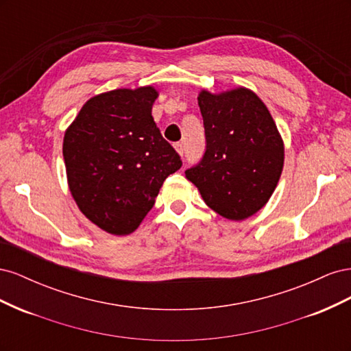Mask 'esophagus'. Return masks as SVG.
Here are the masks:
<instances>
[{"instance_id": "1", "label": "esophagus", "mask_w": 351, "mask_h": 351, "mask_svg": "<svg viewBox=\"0 0 351 351\" xmlns=\"http://www.w3.org/2000/svg\"><path fill=\"white\" fill-rule=\"evenodd\" d=\"M174 147H176V151L183 156V152H184V147H183V143L182 142H177V143H174Z\"/></svg>"}]
</instances>
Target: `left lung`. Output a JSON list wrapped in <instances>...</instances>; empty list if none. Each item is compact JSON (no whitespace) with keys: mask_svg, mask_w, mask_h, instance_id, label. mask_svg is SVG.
<instances>
[{"mask_svg":"<svg viewBox=\"0 0 351 351\" xmlns=\"http://www.w3.org/2000/svg\"><path fill=\"white\" fill-rule=\"evenodd\" d=\"M199 108L206 149L186 169L205 204L227 219L240 221L265 206L284 165V145L272 117L249 89L212 95L202 90Z\"/></svg>","mask_w":351,"mask_h":351,"instance_id":"8db88e82","label":"left lung"}]
</instances>
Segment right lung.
Returning <instances> with one entry per match:
<instances>
[{
    "label": "right lung",
    "mask_w": 351,
    "mask_h": 351,
    "mask_svg": "<svg viewBox=\"0 0 351 351\" xmlns=\"http://www.w3.org/2000/svg\"><path fill=\"white\" fill-rule=\"evenodd\" d=\"M152 86L90 98L69 127L62 156L79 209L115 236L133 232L182 159L156 127Z\"/></svg>",
    "instance_id": "1"
}]
</instances>
